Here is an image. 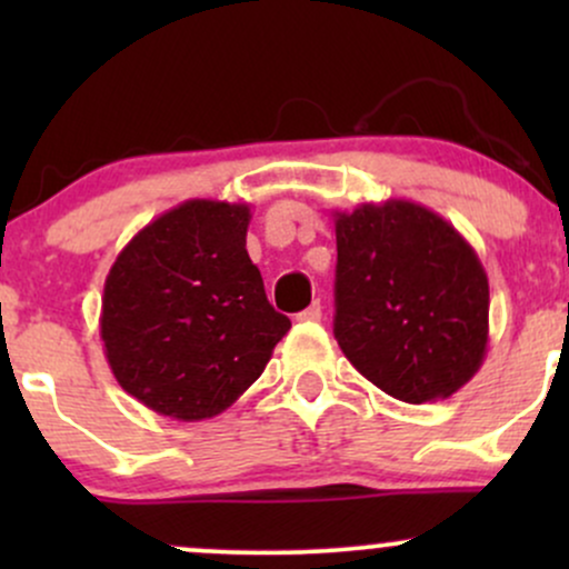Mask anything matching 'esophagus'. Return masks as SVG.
I'll use <instances>...</instances> for the list:
<instances>
[{
    "instance_id": "esophagus-1",
    "label": "esophagus",
    "mask_w": 569,
    "mask_h": 569,
    "mask_svg": "<svg viewBox=\"0 0 569 569\" xmlns=\"http://www.w3.org/2000/svg\"><path fill=\"white\" fill-rule=\"evenodd\" d=\"M321 318H323L321 302H312L310 307H307V310L299 312V321H321Z\"/></svg>"
}]
</instances>
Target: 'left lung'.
I'll use <instances>...</instances> for the list:
<instances>
[{"mask_svg":"<svg viewBox=\"0 0 569 569\" xmlns=\"http://www.w3.org/2000/svg\"><path fill=\"white\" fill-rule=\"evenodd\" d=\"M335 337L345 358L407 403L449 398L481 369L489 280L473 246L411 200L335 211Z\"/></svg>","mask_w":569,"mask_h":569,"instance_id":"obj_1","label":"left lung"}]
</instances>
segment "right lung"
<instances>
[{
	"instance_id": "right-lung-1",
	"label": "right lung",
	"mask_w": 569,
	"mask_h": 569,
	"mask_svg": "<svg viewBox=\"0 0 569 569\" xmlns=\"http://www.w3.org/2000/svg\"><path fill=\"white\" fill-rule=\"evenodd\" d=\"M248 202L184 200L117 253L101 297L103 356L120 388L179 422L230 409L291 321L246 251Z\"/></svg>"
}]
</instances>
